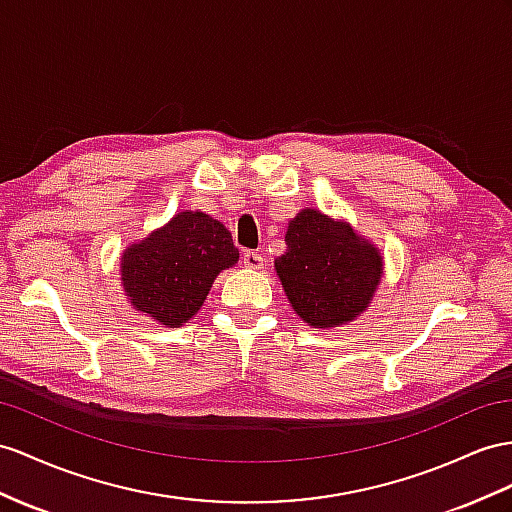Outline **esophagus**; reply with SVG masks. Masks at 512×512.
Returning <instances> with one entry per match:
<instances>
[{
  "mask_svg": "<svg viewBox=\"0 0 512 512\" xmlns=\"http://www.w3.org/2000/svg\"><path fill=\"white\" fill-rule=\"evenodd\" d=\"M242 259H244V266L246 268H251V270H261V268H264V257H261L259 253H255V251H246Z\"/></svg>",
  "mask_w": 512,
  "mask_h": 512,
  "instance_id": "34e87169",
  "label": "esophagus"
}]
</instances>
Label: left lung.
Here are the masks:
<instances>
[{
    "label": "left lung",
    "instance_id": "1",
    "mask_svg": "<svg viewBox=\"0 0 512 512\" xmlns=\"http://www.w3.org/2000/svg\"><path fill=\"white\" fill-rule=\"evenodd\" d=\"M285 244L274 270L292 309L313 329L352 322L370 307L383 257L348 222L303 209L290 220Z\"/></svg>",
    "mask_w": 512,
    "mask_h": 512
}]
</instances>
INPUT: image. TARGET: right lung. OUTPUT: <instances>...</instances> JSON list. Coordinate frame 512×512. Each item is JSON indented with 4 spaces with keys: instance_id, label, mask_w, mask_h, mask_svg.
Segmentation results:
<instances>
[{
    "instance_id": "obj_1",
    "label": "right lung",
    "mask_w": 512,
    "mask_h": 512,
    "mask_svg": "<svg viewBox=\"0 0 512 512\" xmlns=\"http://www.w3.org/2000/svg\"><path fill=\"white\" fill-rule=\"evenodd\" d=\"M238 257L222 222L186 209L125 248L123 290L136 311L177 329L201 309L214 279Z\"/></svg>"
}]
</instances>
